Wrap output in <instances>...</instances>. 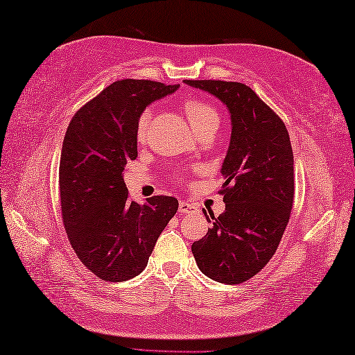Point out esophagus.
Listing matches in <instances>:
<instances>
[{
	"label": "esophagus",
	"instance_id": "1",
	"mask_svg": "<svg viewBox=\"0 0 355 355\" xmlns=\"http://www.w3.org/2000/svg\"><path fill=\"white\" fill-rule=\"evenodd\" d=\"M178 211H179L180 214H190V213L198 211V208L194 207L193 204H190V202H185V200H182V202H180V204H179Z\"/></svg>",
	"mask_w": 355,
	"mask_h": 355
}]
</instances>
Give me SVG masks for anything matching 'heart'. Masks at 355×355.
<instances>
[{
    "mask_svg": "<svg viewBox=\"0 0 355 355\" xmlns=\"http://www.w3.org/2000/svg\"><path fill=\"white\" fill-rule=\"evenodd\" d=\"M184 112L196 133L199 130L205 128L208 125H219L218 110H216L211 104H208L202 99H188L184 104ZM148 121H150V113L144 112L141 114L139 121H137V127H136L137 139H144V136H146Z\"/></svg>",
    "mask_w": 355,
    "mask_h": 355,
    "instance_id": "1",
    "label": "heart"
}]
</instances>
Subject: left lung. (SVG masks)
I'll return each instance as SVG.
<instances>
[{
    "label": "left lung",
    "instance_id": "left-lung-1",
    "mask_svg": "<svg viewBox=\"0 0 355 355\" xmlns=\"http://www.w3.org/2000/svg\"><path fill=\"white\" fill-rule=\"evenodd\" d=\"M227 105L231 137L220 173L225 211L191 245L199 270L227 285L243 284L276 252L294 199V157L284 122L248 85L190 81Z\"/></svg>",
    "mask_w": 355,
    "mask_h": 355
}]
</instances>
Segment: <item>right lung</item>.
Returning a JSON list of instances; mask_svg holds the SVG:
<instances>
[{"label": "right lung", "instance_id": "1", "mask_svg": "<svg viewBox=\"0 0 355 355\" xmlns=\"http://www.w3.org/2000/svg\"><path fill=\"white\" fill-rule=\"evenodd\" d=\"M179 85L122 79L78 110L64 136L60 162L62 220L79 260L107 282H125L148 263L159 234L179 202L128 199L127 161L137 156L136 127L144 110Z\"/></svg>", "mask_w": 355, "mask_h": 355}]
</instances>
